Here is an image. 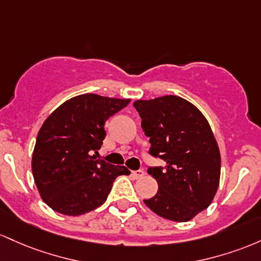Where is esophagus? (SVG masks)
<instances>
[{
    "instance_id": "1",
    "label": "esophagus",
    "mask_w": 261,
    "mask_h": 261,
    "mask_svg": "<svg viewBox=\"0 0 261 261\" xmlns=\"http://www.w3.org/2000/svg\"><path fill=\"white\" fill-rule=\"evenodd\" d=\"M132 176L134 178H142L144 176V171H143V170H136V171H132Z\"/></svg>"
}]
</instances>
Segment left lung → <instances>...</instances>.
Instances as JSON below:
<instances>
[{"mask_svg": "<svg viewBox=\"0 0 261 261\" xmlns=\"http://www.w3.org/2000/svg\"><path fill=\"white\" fill-rule=\"evenodd\" d=\"M149 137V154L166 165L148 169L156 195L144 203L160 217L186 222L213 201L221 176V154L208 122L197 107L177 96L133 103Z\"/></svg>", "mask_w": 261, "mask_h": 261, "instance_id": "left-lung-1", "label": "left lung"}]
</instances>
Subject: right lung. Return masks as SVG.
<instances>
[{"mask_svg":"<svg viewBox=\"0 0 261 261\" xmlns=\"http://www.w3.org/2000/svg\"><path fill=\"white\" fill-rule=\"evenodd\" d=\"M129 99L85 93L67 99L43 123L38 133L32 171L38 191L50 208L80 216L97 208L125 166L96 159L106 137L105 122Z\"/></svg>","mask_w":261,"mask_h":261,"instance_id":"obj_1","label":"right lung"}]
</instances>
